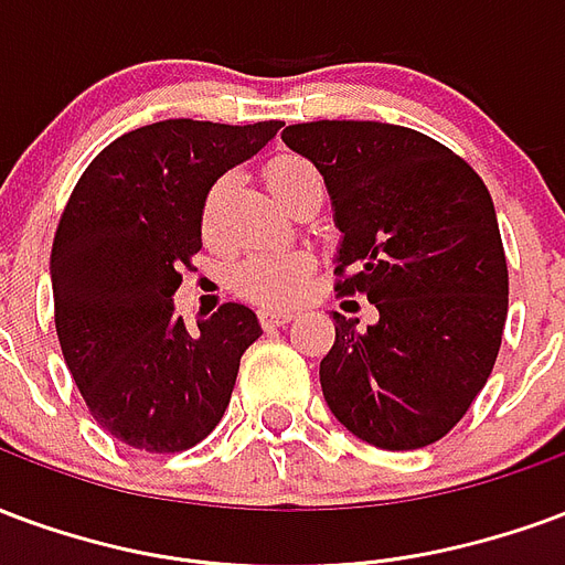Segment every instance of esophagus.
<instances>
[{"mask_svg":"<svg viewBox=\"0 0 565 565\" xmlns=\"http://www.w3.org/2000/svg\"><path fill=\"white\" fill-rule=\"evenodd\" d=\"M295 319V312L291 310H262L258 312V322L265 324V328H279V324H288Z\"/></svg>","mask_w":565,"mask_h":565,"instance_id":"34e87169","label":"esophagus"}]
</instances>
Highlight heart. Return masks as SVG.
Returning a JSON list of instances; mask_svg holds the SVG:
<instances>
[{
	"instance_id": "obj_1",
	"label": "heart",
	"mask_w": 565,
	"mask_h": 565,
	"mask_svg": "<svg viewBox=\"0 0 565 565\" xmlns=\"http://www.w3.org/2000/svg\"><path fill=\"white\" fill-rule=\"evenodd\" d=\"M303 180H319L316 168L303 159H295V156H286V159H277V162L267 168V183L274 189V195L282 201V198L291 192V189L303 183ZM228 186V180L220 177L213 186H210L207 198H204V228H213V222L220 216L222 192ZM310 274V258H303L298 253H255L249 258H243L241 265L234 267V288L246 295V298L258 300V303H270V307H279V303H288L291 298H298L303 279Z\"/></svg>"
}]
</instances>
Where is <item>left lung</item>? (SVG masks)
I'll return each instance as SVG.
<instances>
[{
	"label": "left lung",
	"mask_w": 565,
	"mask_h": 565,
	"mask_svg": "<svg viewBox=\"0 0 565 565\" xmlns=\"http://www.w3.org/2000/svg\"><path fill=\"white\" fill-rule=\"evenodd\" d=\"M310 159L340 228L337 282L379 319L358 331L333 312L322 394L349 434L385 451L443 439L491 376L509 310V270L491 192L422 131L319 119L282 131Z\"/></svg>",
	"instance_id": "8db88e82"
}]
</instances>
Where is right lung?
<instances>
[{
	"instance_id": "right-lung-1",
	"label": "right lung",
	"mask_w": 565,
	"mask_h": 565,
	"mask_svg": "<svg viewBox=\"0 0 565 565\" xmlns=\"http://www.w3.org/2000/svg\"><path fill=\"white\" fill-rule=\"evenodd\" d=\"M282 129L162 119L122 135L77 180L53 237L65 364L89 413L141 451H186L222 422L262 324L225 303L195 328L174 316L180 270L201 249L210 186Z\"/></svg>"
}]
</instances>
